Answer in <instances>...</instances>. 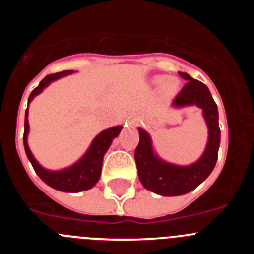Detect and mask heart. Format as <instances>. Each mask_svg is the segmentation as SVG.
<instances>
[{
    "instance_id": "1",
    "label": "heart",
    "mask_w": 254,
    "mask_h": 254,
    "mask_svg": "<svg viewBox=\"0 0 254 254\" xmlns=\"http://www.w3.org/2000/svg\"><path fill=\"white\" fill-rule=\"evenodd\" d=\"M152 84L155 86H161V90L165 94V96L168 98H172L177 94L179 87V82L177 78H167L165 76H154L152 77Z\"/></svg>"
}]
</instances>
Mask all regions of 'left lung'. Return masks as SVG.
I'll list each match as a JSON object with an SVG mask.
<instances>
[{
	"mask_svg": "<svg viewBox=\"0 0 254 254\" xmlns=\"http://www.w3.org/2000/svg\"><path fill=\"white\" fill-rule=\"evenodd\" d=\"M187 84L178 94L173 108L194 107L202 109V116L208 129L205 151L194 163L178 165L161 159L154 149L150 134L138 128L140 142L134 150L138 178L146 190L160 196H182L198 187L214 170L220 147L219 112L217 105L205 84L194 80L188 73L179 72Z\"/></svg>",
	"mask_w": 254,
	"mask_h": 254,
	"instance_id": "1",
	"label": "left lung"
}]
</instances>
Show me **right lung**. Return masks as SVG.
Instances as JSON below:
<instances>
[{
  "label": "right lung",
  "mask_w": 254,
  "mask_h": 254,
  "mask_svg": "<svg viewBox=\"0 0 254 254\" xmlns=\"http://www.w3.org/2000/svg\"><path fill=\"white\" fill-rule=\"evenodd\" d=\"M75 71H62V72L55 73V75H48L40 81V84L31 91L30 96L28 99V108L25 111V123H24V147H25L26 156L31 163L39 178L47 183L49 187L55 188L62 192H81L93 188L96 185V182L99 181L100 173H102V164L103 158L105 152L112 145V141L120 134L122 131V126H114L111 128H107L100 132L93 141L90 146L86 150L81 158L78 159L75 164L60 170H49L43 168L34 158L33 152L30 151L28 145V134H29V104L35 96L39 95L42 91L48 86L51 82L56 81L58 78L64 77L67 75H71Z\"/></svg>",
  "instance_id": "obj_1"
}]
</instances>
